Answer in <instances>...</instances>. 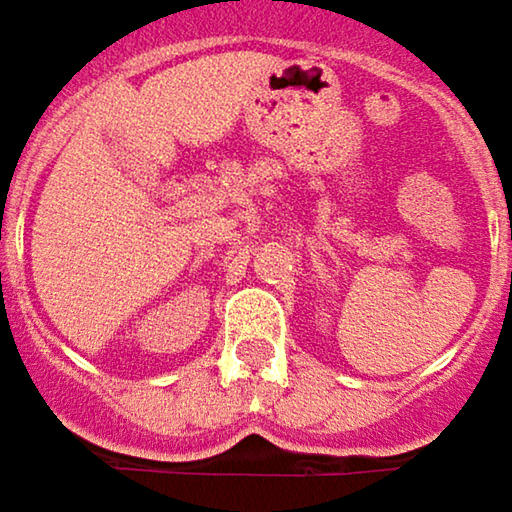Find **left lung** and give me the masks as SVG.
I'll return each mask as SVG.
<instances>
[{
	"label": "left lung",
	"instance_id": "obj_1",
	"mask_svg": "<svg viewBox=\"0 0 512 512\" xmlns=\"http://www.w3.org/2000/svg\"><path fill=\"white\" fill-rule=\"evenodd\" d=\"M510 239H512V236H510Z\"/></svg>",
	"mask_w": 512,
	"mask_h": 512
}]
</instances>
